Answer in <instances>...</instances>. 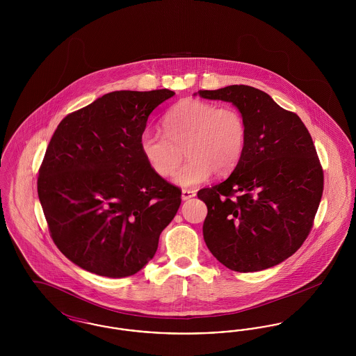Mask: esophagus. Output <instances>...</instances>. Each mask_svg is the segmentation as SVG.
I'll list each match as a JSON object with an SVG mask.
<instances>
[{"label":"esophagus","instance_id":"obj_1","mask_svg":"<svg viewBox=\"0 0 356 356\" xmlns=\"http://www.w3.org/2000/svg\"><path fill=\"white\" fill-rule=\"evenodd\" d=\"M195 196H196V191H193V189H183V192H181V199L183 200H188V199L195 197Z\"/></svg>","mask_w":356,"mask_h":356}]
</instances>
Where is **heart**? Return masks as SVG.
<instances>
[{"label":"heart","mask_w":356,"mask_h":356,"mask_svg":"<svg viewBox=\"0 0 356 356\" xmlns=\"http://www.w3.org/2000/svg\"><path fill=\"white\" fill-rule=\"evenodd\" d=\"M163 125L165 134L154 129L141 134L140 149L160 177L176 170L184 152L189 160L175 175L179 186L202 184L212 173L216 177L229 175L245 151L248 125L234 106L184 99L165 113Z\"/></svg>","instance_id":"1"}]
</instances>
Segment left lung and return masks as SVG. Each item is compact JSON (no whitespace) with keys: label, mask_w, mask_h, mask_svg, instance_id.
Instances as JSON below:
<instances>
[{"label":"left lung","mask_w":356,"mask_h":356,"mask_svg":"<svg viewBox=\"0 0 356 356\" xmlns=\"http://www.w3.org/2000/svg\"><path fill=\"white\" fill-rule=\"evenodd\" d=\"M232 102L248 125L245 151L229 177L197 192L207 204L205 244L227 268L261 271L295 254L314 225L323 168L300 118L248 85L199 90Z\"/></svg>","instance_id":"8db88e82"}]
</instances>
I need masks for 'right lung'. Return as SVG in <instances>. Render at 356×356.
<instances>
[{
    "label": "right lung",
    "mask_w": 356,
    "mask_h": 356,
    "mask_svg": "<svg viewBox=\"0 0 356 356\" xmlns=\"http://www.w3.org/2000/svg\"><path fill=\"white\" fill-rule=\"evenodd\" d=\"M175 95L116 90L69 113L41 163L38 199L57 248L108 277L135 275L181 204V189L156 175L140 149L153 109Z\"/></svg>",
    "instance_id": "add662e5"
}]
</instances>
